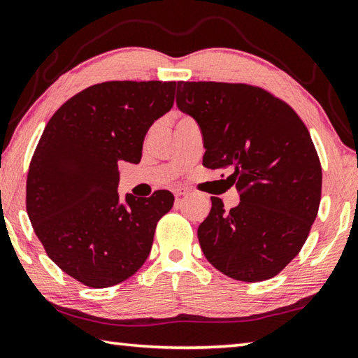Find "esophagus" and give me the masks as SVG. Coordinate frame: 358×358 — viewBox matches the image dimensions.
I'll return each instance as SVG.
<instances>
[{"instance_id":"esophagus-1","label":"esophagus","mask_w":358,"mask_h":358,"mask_svg":"<svg viewBox=\"0 0 358 358\" xmlns=\"http://www.w3.org/2000/svg\"><path fill=\"white\" fill-rule=\"evenodd\" d=\"M187 194V191L186 189H183V187H177V189L173 191V196H175V199H181V197H185Z\"/></svg>"}]
</instances>
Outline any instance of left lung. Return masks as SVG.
Wrapping results in <instances>:
<instances>
[{
    "instance_id": "8db88e82",
    "label": "left lung",
    "mask_w": 358,
    "mask_h": 358,
    "mask_svg": "<svg viewBox=\"0 0 358 358\" xmlns=\"http://www.w3.org/2000/svg\"><path fill=\"white\" fill-rule=\"evenodd\" d=\"M177 106L203 136V166L233 169L241 192L211 211L197 230L205 258L227 277L263 282L307 241L321 201L322 171L303 122L287 103L247 84H177Z\"/></svg>"
}]
</instances>
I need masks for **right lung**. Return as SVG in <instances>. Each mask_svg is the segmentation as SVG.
Wrapping results in <instances>:
<instances>
[{"label": "right lung", "mask_w": 358, "mask_h": 358, "mask_svg": "<svg viewBox=\"0 0 358 358\" xmlns=\"http://www.w3.org/2000/svg\"><path fill=\"white\" fill-rule=\"evenodd\" d=\"M177 83L109 81L51 117L31 159L26 211L48 257L75 280L108 288L139 271L173 196L120 200L119 161L138 164L148 129L173 106Z\"/></svg>", "instance_id": "1"}]
</instances>
